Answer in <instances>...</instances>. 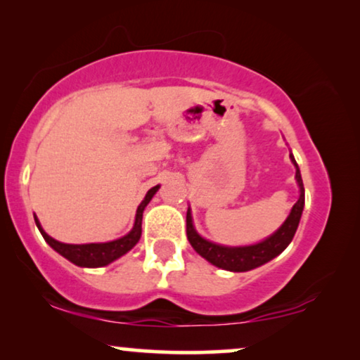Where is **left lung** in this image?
I'll return each mask as SVG.
<instances>
[{
  "label": "left lung",
  "instance_id": "8db88e82",
  "mask_svg": "<svg viewBox=\"0 0 360 360\" xmlns=\"http://www.w3.org/2000/svg\"><path fill=\"white\" fill-rule=\"evenodd\" d=\"M290 159H292L293 165L297 167V175L295 176H297L300 186V198L293 205L292 213H290L287 221H285L277 233L270 236L269 239L262 240V243L248 245V248H224V245L210 243V240L203 239L196 233L193 223H191V213L188 210L186 211V238H188L191 248L201 257H205L208 262L216 265V267L231 270V272H248V270L259 267V265L269 262V260L277 257L280 252H283L285 248L292 243L295 233H297L304 206V188L302 175H300L298 165L295 162L293 155H290Z\"/></svg>",
  "mask_w": 360,
  "mask_h": 360
}]
</instances>
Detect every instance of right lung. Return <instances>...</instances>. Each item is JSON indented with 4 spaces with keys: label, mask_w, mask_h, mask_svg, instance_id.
Here are the masks:
<instances>
[{
    "label": "right lung",
    "mask_w": 360,
    "mask_h": 360,
    "mask_svg": "<svg viewBox=\"0 0 360 360\" xmlns=\"http://www.w3.org/2000/svg\"><path fill=\"white\" fill-rule=\"evenodd\" d=\"M159 190V185L154 186L147 191L146 198L142 200V203L139 205L136 213V223L134 228L129 234H126L124 238L111 240V243H101V244H63L58 243V240L52 239L46 231L41 228L39 221L36 216V224L41 234L44 236V239L47 240L49 245L52 249H56L58 254L63 255V257L70 260L75 265H80V267H103V265L111 264L112 260L120 259L121 255H124L127 250H131L134 245L139 243L141 234H142V213H144V208L149 205V201L152 200V196L155 195V191Z\"/></svg>",
    "instance_id": "right-lung-1"
}]
</instances>
